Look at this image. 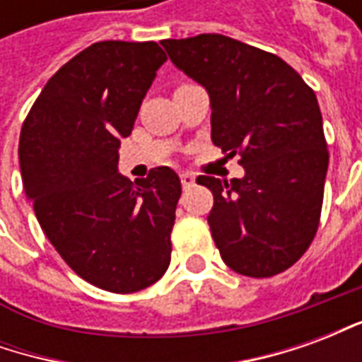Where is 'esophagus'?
<instances>
[{"label":"esophagus","instance_id":"obj_1","mask_svg":"<svg viewBox=\"0 0 362 362\" xmlns=\"http://www.w3.org/2000/svg\"><path fill=\"white\" fill-rule=\"evenodd\" d=\"M180 180H182V186H184V188H189V186H192V184L196 182V178H194V176H192L189 173H182Z\"/></svg>","mask_w":362,"mask_h":362}]
</instances>
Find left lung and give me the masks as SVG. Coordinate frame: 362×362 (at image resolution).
I'll list each match as a JSON object with an SVG mask.
<instances>
[{"instance_id":"obj_1","label":"left lung","mask_w":362,"mask_h":362,"mask_svg":"<svg viewBox=\"0 0 362 362\" xmlns=\"http://www.w3.org/2000/svg\"><path fill=\"white\" fill-rule=\"evenodd\" d=\"M174 66L211 100V141L240 155L243 178L197 176L213 192L207 217L233 272L272 277L308 250L318 230L327 153L314 90L275 54L223 35L160 40Z\"/></svg>"}]
</instances>
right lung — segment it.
Wrapping results in <instances>:
<instances>
[{
  "instance_id": "obj_1",
  "label": "right lung",
  "mask_w": 362,
  "mask_h": 362,
  "mask_svg": "<svg viewBox=\"0 0 362 362\" xmlns=\"http://www.w3.org/2000/svg\"><path fill=\"white\" fill-rule=\"evenodd\" d=\"M166 54L157 42L104 40L52 75L23 124V188L67 266L110 293H137L170 264L178 174L157 166L129 182L118 174L119 139Z\"/></svg>"
}]
</instances>
